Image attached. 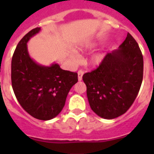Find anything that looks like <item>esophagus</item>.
Instances as JSON below:
<instances>
[{
	"label": "esophagus",
	"mask_w": 154,
	"mask_h": 154,
	"mask_svg": "<svg viewBox=\"0 0 154 154\" xmlns=\"http://www.w3.org/2000/svg\"><path fill=\"white\" fill-rule=\"evenodd\" d=\"M84 74V72L82 70H79L78 72V79L79 81H82V75Z\"/></svg>",
	"instance_id": "obj_1"
}]
</instances>
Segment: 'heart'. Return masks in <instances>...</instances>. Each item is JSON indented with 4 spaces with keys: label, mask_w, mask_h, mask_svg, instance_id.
Listing matches in <instances>:
<instances>
[{
    "label": "heart",
    "mask_w": 154,
    "mask_h": 154,
    "mask_svg": "<svg viewBox=\"0 0 154 154\" xmlns=\"http://www.w3.org/2000/svg\"><path fill=\"white\" fill-rule=\"evenodd\" d=\"M95 46H96V43L94 42H84L82 43H80L76 47V49L80 50V51L89 50L94 48ZM70 57L72 60H75V56L74 55H72ZM105 57H106V53L104 51H97V52L94 53V54L91 55L90 58H89V62H90L91 65L97 66V65H101L103 63V62L105 59Z\"/></svg>",
    "instance_id": "b5f03b06"
}]
</instances>
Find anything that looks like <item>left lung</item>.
I'll return each mask as SVG.
<instances>
[{
    "label": "left lung",
    "instance_id": "left-lung-1",
    "mask_svg": "<svg viewBox=\"0 0 154 154\" xmlns=\"http://www.w3.org/2000/svg\"><path fill=\"white\" fill-rule=\"evenodd\" d=\"M143 75L142 52L128 33L118 49L108 53L97 69L82 76L92 111L106 119L124 114L138 95Z\"/></svg>",
    "mask_w": 154,
    "mask_h": 154
}]
</instances>
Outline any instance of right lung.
<instances>
[{"label":"right lung","instance_id":"right-lung-1","mask_svg":"<svg viewBox=\"0 0 154 154\" xmlns=\"http://www.w3.org/2000/svg\"><path fill=\"white\" fill-rule=\"evenodd\" d=\"M40 31L34 28L17 44L11 60V83L17 101L28 113L49 120L62 110L78 74L63 70L57 63L40 65L31 58L27 43Z\"/></svg>","mask_w":154,"mask_h":154}]
</instances>
